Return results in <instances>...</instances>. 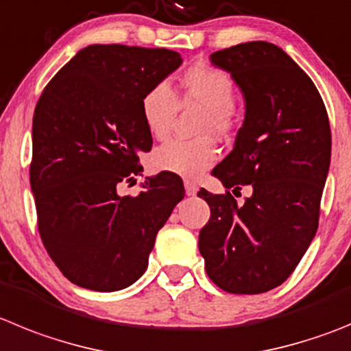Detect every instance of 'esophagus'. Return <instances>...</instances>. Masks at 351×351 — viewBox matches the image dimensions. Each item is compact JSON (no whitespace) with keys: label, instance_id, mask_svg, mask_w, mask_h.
Masks as SVG:
<instances>
[{"label":"esophagus","instance_id":"1","mask_svg":"<svg viewBox=\"0 0 351 351\" xmlns=\"http://www.w3.org/2000/svg\"><path fill=\"white\" fill-rule=\"evenodd\" d=\"M184 188H186V195H188V197H195L198 191V186L195 184L193 181H189V179H186L184 181Z\"/></svg>","mask_w":351,"mask_h":351}]
</instances>
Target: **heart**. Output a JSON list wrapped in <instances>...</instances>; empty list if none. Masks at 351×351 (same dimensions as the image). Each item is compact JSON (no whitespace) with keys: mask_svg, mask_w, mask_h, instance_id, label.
I'll list each match as a JSON object with an SVG mask.
<instances>
[{"mask_svg":"<svg viewBox=\"0 0 351 351\" xmlns=\"http://www.w3.org/2000/svg\"><path fill=\"white\" fill-rule=\"evenodd\" d=\"M181 104L204 108L198 120V134L226 136L233 127V80L217 67L205 62L193 64L181 76ZM179 104L165 83H156L141 99V117L154 139H165L178 117ZM219 158L210 136L198 139L167 141L153 153V165L158 170L182 178H198Z\"/></svg>","mask_w":351,"mask_h":351,"instance_id":"heart-1","label":"heart"}]
</instances>
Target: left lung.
<instances>
[{"instance_id":"1","label":"left lung","mask_w":351,"mask_h":351,"mask_svg":"<svg viewBox=\"0 0 351 351\" xmlns=\"http://www.w3.org/2000/svg\"><path fill=\"white\" fill-rule=\"evenodd\" d=\"M245 97L234 147L212 170L226 189L252 186L242 205L230 191L198 197L210 207L198 249L207 275L231 294L284 284L310 247L330 163L326 106L310 76L282 48L249 41L210 56Z\"/></svg>"}]
</instances>
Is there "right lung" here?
Masks as SVG:
<instances>
[{
  "label": "right lung",
  "instance_id": "obj_1",
  "mask_svg": "<svg viewBox=\"0 0 351 351\" xmlns=\"http://www.w3.org/2000/svg\"><path fill=\"white\" fill-rule=\"evenodd\" d=\"M181 62L167 48L90 45L38 101L29 169L38 231L51 261L80 287L112 292L134 284L184 198L176 173L147 178L137 197L118 195L143 170L139 153L153 146L141 99Z\"/></svg>",
  "mask_w": 351,
  "mask_h": 351
}]
</instances>
